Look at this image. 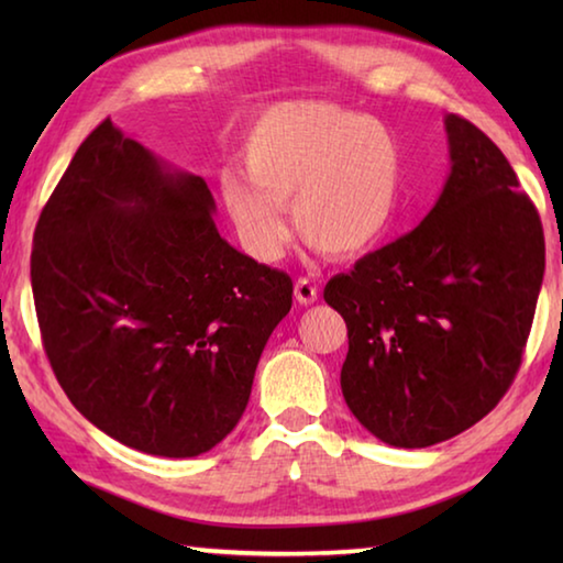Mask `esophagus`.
I'll return each mask as SVG.
<instances>
[{
	"instance_id": "esophagus-1",
	"label": "esophagus",
	"mask_w": 563,
	"mask_h": 563,
	"mask_svg": "<svg viewBox=\"0 0 563 563\" xmlns=\"http://www.w3.org/2000/svg\"><path fill=\"white\" fill-rule=\"evenodd\" d=\"M295 300H298L300 305L316 302V300H318L316 283L308 280V278H298V280H295Z\"/></svg>"
}]
</instances>
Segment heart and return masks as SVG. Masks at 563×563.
Returning a JSON list of instances; mask_svg holds the SVG:
<instances>
[{"label": "heart", "instance_id": "heart-1", "mask_svg": "<svg viewBox=\"0 0 563 563\" xmlns=\"http://www.w3.org/2000/svg\"><path fill=\"white\" fill-rule=\"evenodd\" d=\"M243 174H223L221 196L243 245L261 263L283 258L292 218L332 258L383 241L402 198L405 154L393 131L328 101H288L263 113L241 151Z\"/></svg>", "mask_w": 563, "mask_h": 563}]
</instances>
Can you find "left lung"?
<instances>
[{
  "label": "left lung",
  "instance_id": "8db88e82",
  "mask_svg": "<svg viewBox=\"0 0 563 563\" xmlns=\"http://www.w3.org/2000/svg\"><path fill=\"white\" fill-rule=\"evenodd\" d=\"M452 170L415 231L325 285L347 325L342 397L377 440L419 450L507 395L544 280V228L497 144L444 119Z\"/></svg>",
  "mask_w": 563,
  "mask_h": 563
}]
</instances>
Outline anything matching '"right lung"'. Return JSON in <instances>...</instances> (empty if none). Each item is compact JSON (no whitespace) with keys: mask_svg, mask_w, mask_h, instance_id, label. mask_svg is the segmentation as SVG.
<instances>
[{"mask_svg":"<svg viewBox=\"0 0 563 563\" xmlns=\"http://www.w3.org/2000/svg\"><path fill=\"white\" fill-rule=\"evenodd\" d=\"M201 176L103 119L42 208L32 292L71 405L121 444L198 456L245 412L292 305L288 273L228 245Z\"/></svg>","mask_w":563,"mask_h":563,"instance_id":"obj_1","label":"right lung"}]
</instances>
